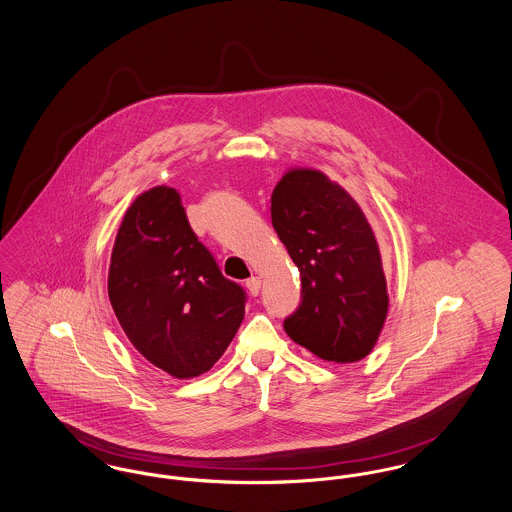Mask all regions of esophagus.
Instances as JSON below:
<instances>
[{"mask_svg": "<svg viewBox=\"0 0 512 512\" xmlns=\"http://www.w3.org/2000/svg\"><path fill=\"white\" fill-rule=\"evenodd\" d=\"M245 288L249 290L251 295H259V292H261V278L259 276H251L249 280H245Z\"/></svg>", "mask_w": 512, "mask_h": 512, "instance_id": "esophagus-1", "label": "esophagus"}]
</instances>
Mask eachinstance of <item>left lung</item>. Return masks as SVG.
I'll use <instances>...</instances> for the list:
<instances>
[{
    "instance_id": "left-lung-1",
    "label": "left lung",
    "mask_w": 512,
    "mask_h": 512,
    "mask_svg": "<svg viewBox=\"0 0 512 512\" xmlns=\"http://www.w3.org/2000/svg\"><path fill=\"white\" fill-rule=\"evenodd\" d=\"M272 226L301 276V303L284 330L330 363L374 349L390 297L376 236L359 203L317 169H290L270 197Z\"/></svg>"
}]
</instances>
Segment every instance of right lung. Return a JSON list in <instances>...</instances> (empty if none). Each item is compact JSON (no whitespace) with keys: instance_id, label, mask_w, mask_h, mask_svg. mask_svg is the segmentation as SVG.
<instances>
[{"instance_id":"right-lung-1","label":"right lung","mask_w":512,"mask_h":512,"mask_svg":"<svg viewBox=\"0 0 512 512\" xmlns=\"http://www.w3.org/2000/svg\"><path fill=\"white\" fill-rule=\"evenodd\" d=\"M107 290L136 351L180 380L215 365L244 320V290L222 276L169 186L147 190L126 209Z\"/></svg>"}]
</instances>
